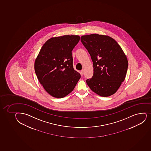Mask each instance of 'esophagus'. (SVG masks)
I'll list each match as a JSON object with an SVG mask.
<instances>
[{
  "label": "esophagus",
  "instance_id": "1",
  "mask_svg": "<svg viewBox=\"0 0 151 151\" xmlns=\"http://www.w3.org/2000/svg\"><path fill=\"white\" fill-rule=\"evenodd\" d=\"M84 74V70L83 69V70H81V75H83Z\"/></svg>",
  "mask_w": 151,
  "mask_h": 151
}]
</instances>
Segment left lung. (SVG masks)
<instances>
[{"label":"left lung","instance_id":"left-lung-1","mask_svg":"<svg viewBox=\"0 0 151 151\" xmlns=\"http://www.w3.org/2000/svg\"><path fill=\"white\" fill-rule=\"evenodd\" d=\"M81 41L90 55L93 74L86 83L95 93L109 96L115 93L124 81L128 62L118 43L109 36H82Z\"/></svg>","mask_w":151,"mask_h":151}]
</instances>
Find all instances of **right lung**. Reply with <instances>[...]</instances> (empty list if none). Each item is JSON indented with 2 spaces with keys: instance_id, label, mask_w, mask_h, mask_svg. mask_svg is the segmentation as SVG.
<instances>
[{
  "instance_id": "add662e5",
  "label": "right lung",
  "mask_w": 151,
  "mask_h": 151,
  "mask_svg": "<svg viewBox=\"0 0 151 151\" xmlns=\"http://www.w3.org/2000/svg\"><path fill=\"white\" fill-rule=\"evenodd\" d=\"M80 39L74 35L52 37L40 49L35 62V71L40 84L51 96H66L81 78L74 69L72 55Z\"/></svg>"
}]
</instances>
